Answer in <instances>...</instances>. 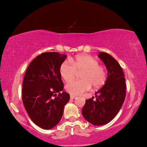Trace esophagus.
<instances>
[{
	"mask_svg": "<svg viewBox=\"0 0 147 147\" xmlns=\"http://www.w3.org/2000/svg\"><path fill=\"white\" fill-rule=\"evenodd\" d=\"M76 97V96H74V95H71L70 96V98H71V99H74V98H75Z\"/></svg>",
	"mask_w": 147,
	"mask_h": 147,
	"instance_id": "obj_1",
	"label": "esophagus"
}]
</instances>
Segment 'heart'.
<instances>
[{
  "instance_id": "obj_1",
  "label": "heart",
  "mask_w": 147,
  "mask_h": 147,
  "mask_svg": "<svg viewBox=\"0 0 147 147\" xmlns=\"http://www.w3.org/2000/svg\"><path fill=\"white\" fill-rule=\"evenodd\" d=\"M80 74V80H74L65 86L66 91L73 95H78L89 90L93 86L99 88L104 85L107 80L106 69L98 64L96 59L89 55L77 56L73 60H65L59 67V73L64 80L69 82Z\"/></svg>"
}]
</instances>
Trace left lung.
I'll return each instance as SVG.
<instances>
[{"label": "left lung", "mask_w": 147, "mask_h": 147, "mask_svg": "<svg viewBox=\"0 0 147 147\" xmlns=\"http://www.w3.org/2000/svg\"><path fill=\"white\" fill-rule=\"evenodd\" d=\"M98 57L108 70L106 82L95 93V100L94 97L86 100L82 110L84 119L96 126L112 120L120 110L126 96L125 78L120 65L108 53H100Z\"/></svg>", "instance_id": "8db88e82"}]
</instances>
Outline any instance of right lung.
Instances as JSON below:
<instances>
[{"label": "right lung", "mask_w": 147, "mask_h": 147, "mask_svg": "<svg viewBox=\"0 0 147 147\" xmlns=\"http://www.w3.org/2000/svg\"><path fill=\"white\" fill-rule=\"evenodd\" d=\"M66 57L56 52L42 53L30 63L24 76L22 98L24 108L31 120L45 130L59 123L70 99L69 93L60 92L63 83L59 67Z\"/></svg>", "instance_id": "1"}]
</instances>
